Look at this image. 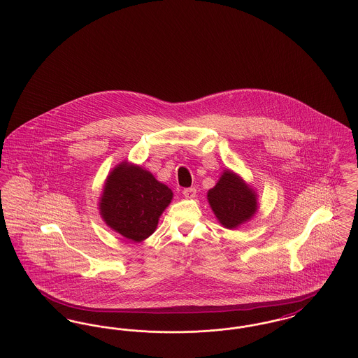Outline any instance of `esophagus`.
I'll list each match as a JSON object with an SVG mask.
<instances>
[{
	"label": "esophagus",
	"mask_w": 358,
	"mask_h": 358,
	"mask_svg": "<svg viewBox=\"0 0 358 358\" xmlns=\"http://www.w3.org/2000/svg\"><path fill=\"white\" fill-rule=\"evenodd\" d=\"M182 194L187 197V199H194L196 197V189L194 187H187L182 190Z\"/></svg>",
	"instance_id": "obj_1"
}]
</instances>
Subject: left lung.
<instances>
[{
  "label": "left lung",
  "mask_w": 358,
  "mask_h": 358,
  "mask_svg": "<svg viewBox=\"0 0 358 358\" xmlns=\"http://www.w3.org/2000/svg\"><path fill=\"white\" fill-rule=\"evenodd\" d=\"M208 201L217 220L228 229L248 222L257 210L255 190L231 171H224L219 182L209 189Z\"/></svg>",
  "instance_id": "left-lung-1"
}]
</instances>
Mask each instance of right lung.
<instances>
[{"instance_id": "1", "label": "right lung", "mask_w": 358, "mask_h": 358, "mask_svg": "<svg viewBox=\"0 0 358 358\" xmlns=\"http://www.w3.org/2000/svg\"><path fill=\"white\" fill-rule=\"evenodd\" d=\"M173 199L171 189L150 171L122 162L111 171L103 187L99 210L104 222L133 241L149 238Z\"/></svg>"}]
</instances>
